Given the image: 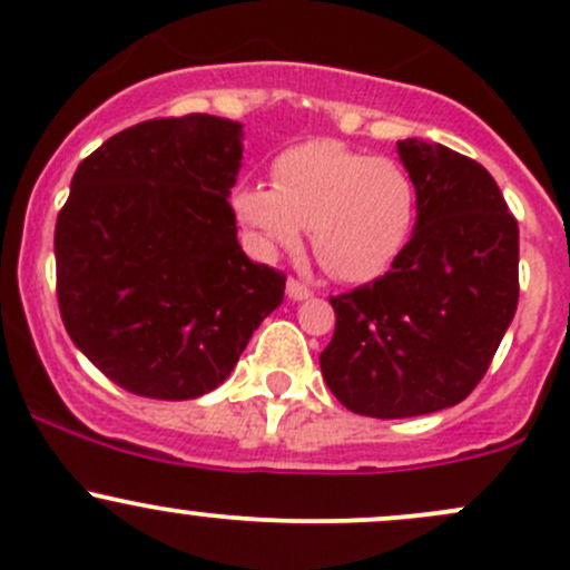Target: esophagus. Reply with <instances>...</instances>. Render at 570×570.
Here are the masks:
<instances>
[{"label":"esophagus","instance_id":"esophagus-1","mask_svg":"<svg viewBox=\"0 0 570 570\" xmlns=\"http://www.w3.org/2000/svg\"><path fill=\"white\" fill-rule=\"evenodd\" d=\"M285 291H287V298H293V302H304V298H309V296H312L309 285H304L302 279H293V277L287 279Z\"/></svg>","mask_w":570,"mask_h":570}]
</instances>
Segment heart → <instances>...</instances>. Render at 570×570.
Returning a JSON list of instances; mask_svg holds the SVG:
<instances>
[{
  "label": "heart",
  "mask_w": 570,
  "mask_h": 570,
  "mask_svg": "<svg viewBox=\"0 0 570 570\" xmlns=\"http://www.w3.org/2000/svg\"><path fill=\"white\" fill-rule=\"evenodd\" d=\"M230 206L263 255L296 247L309 225L312 247L332 277L370 283L405 249L419 193L400 160L315 138L279 151L272 185L244 181Z\"/></svg>",
  "instance_id": "obj_1"
}]
</instances>
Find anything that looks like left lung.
I'll use <instances>...</instances> for the list:
<instances>
[{"label": "left lung", "instance_id": "obj_1", "mask_svg": "<svg viewBox=\"0 0 570 570\" xmlns=\"http://www.w3.org/2000/svg\"><path fill=\"white\" fill-rule=\"evenodd\" d=\"M419 193L415 230L375 283L332 296L323 381L347 410L410 419L459 405L487 375L519 302V225L483 165L396 144Z\"/></svg>", "mask_w": 570, "mask_h": 570}]
</instances>
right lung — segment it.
<instances>
[{
	"mask_svg": "<svg viewBox=\"0 0 570 570\" xmlns=\"http://www.w3.org/2000/svg\"><path fill=\"white\" fill-rule=\"evenodd\" d=\"M242 136L209 114L149 119L72 176L53 234L59 312L78 351L130 394H209L283 304L285 274L236 238Z\"/></svg>",
	"mask_w": 570,
	"mask_h": 570,
	"instance_id": "1",
	"label": "right lung"
}]
</instances>
